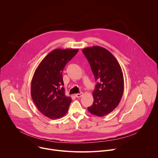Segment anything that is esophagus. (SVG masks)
<instances>
[{"instance_id":"1","label":"esophagus","mask_w":158,"mask_h":158,"mask_svg":"<svg viewBox=\"0 0 158 158\" xmlns=\"http://www.w3.org/2000/svg\"><path fill=\"white\" fill-rule=\"evenodd\" d=\"M82 95H83V93H78V94H76L75 96L78 98H81Z\"/></svg>"}]
</instances>
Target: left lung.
<instances>
[{
	"mask_svg": "<svg viewBox=\"0 0 158 158\" xmlns=\"http://www.w3.org/2000/svg\"><path fill=\"white\" fill-rule=\"evenodd\" d=\"M82 52L98 81L93 93L94 102L87 110L96 116H106L118 106L123 94L121 67L115 57L104 48H86L82 49Z\"/></svg>",
	"mask_w": 158,
	"mask_h": 158,
	"instance_id": "8db88e82",
	"label": "left lung"
}]
</instances>
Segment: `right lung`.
I'll return each instance as SVG.
<instances>
[{
    "mask_svg": "<svg viewBox=\"0 0 158 158\" xmlns=\"http://www.w3.org/2000/svg\"><path fill=\"white\" fill-rule=\"evenodd\" d=\"M78 49H56L40 62L34 74L31 94L38 110L47 118L55 119L68 111L72 99L65 95L62 71L77 53Z\"/></svg>",
    "mask_w": 158,
    "mask_h": 158,
    "instance_id": "right-lung-1",
    "label": "right lung"
}]
</instances>
